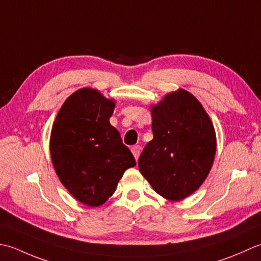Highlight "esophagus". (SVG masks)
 <instances>
[{"label":"esophagus","mask_w":261,"mask_h":261,"mask_svg":"<svg viewBox=\"0 0 261 261\" xmlns=\"http://www.w3.org/2000/svg\"><path fill=\"white\" fill-rule=\"evenodd\" d=\"M141 150H142V147L140 145H134V146L132 147V153H133V155H134V158L136 159V160L138 159V156H140Z\"/></svg>","instance_id":"34e87169"}]
</instances>
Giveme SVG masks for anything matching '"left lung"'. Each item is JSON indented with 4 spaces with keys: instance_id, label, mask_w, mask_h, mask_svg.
<instances>
[{
    "instance_id": "1",
    "label": "left lung",
    "mask_w": 261,
    "mask_h": 261,
    "mask_svg": "<svg viewBox=\"0 0 261 261\" xmlns=\"http://www.w3.org/2000/svg\"><path fill=\"white\" fill-rule=\"evenodd\" d=\"M152 132L138 169L162 197H188L204 182L214 161L216 136L208 115L193 94L180 89L152 107Z\"/></svg>"
}]
</instances>
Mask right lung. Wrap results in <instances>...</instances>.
Listing matches in <instances>:
<instances>
[{"instance_id":"obj_1","label":"right lung","mask_w":261,"mask_h":261,"mask_svg":"<svg viewBox=\"0 0 261 261\" xmlns=\"http://www.w3.org/2000/svg\"><path fill=\"white\" fill-rule=\"evenodd\" d=\"M115 102L97 90L81 89L64 102L53 125L50 155L61 182L74 198L100 206L136 162L109 123Z\"/></svg>"}]
</instances>
